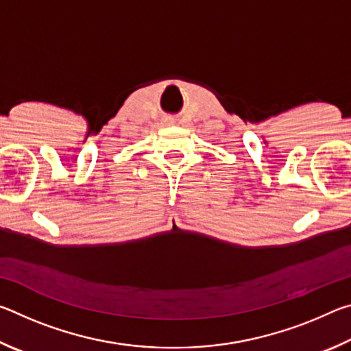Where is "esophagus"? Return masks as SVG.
<instances>
[{
	"label": "esophagus",
	"instance_id": "1",
	"mask_svg": "<svg viewBox=\"0 0 351 351\" xmlns=\"http://www.w3.org/2000/svg\"><path fill=\"white\" fill-rule=\"evenodd\" d=\"M165 125H173V122H171V121H167V122H165Z\"/></svg>",
	"mask_w": 351,
	"mask_h": 351
}]
</instances>
